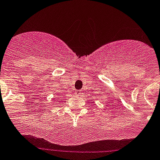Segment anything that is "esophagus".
<instances>
[{
    "label": "esophagus",
    "mask_w": 160,
    "mask_h": 160,
    "mask_svg": "<svg viewBox=\"0 0 160 160\" xmlns=\"http://www.w3.org/2000/svg\"><path fill=\"white\" fill-rule=\"evenodd\" d=\"M75 94H76V96H80L82 94V92L79 91V90H77V91L75 92Z\"/></svg>",
    "instance_id": "esophagus-1"
}]
</instances>
